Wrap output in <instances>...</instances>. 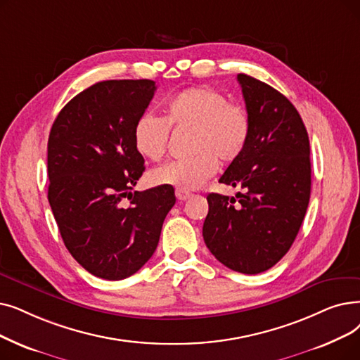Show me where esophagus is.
Wrapping results in <instances>:
<instances>
[{
    "label": "esophagus",
    "mask_w": 360,
    "mask_h": 360,
    "mask_svg": "<svg viewBox=\"0 0 360 360\" xmlns=\"http://www.w3.org/2000/svg\"><path fill=\"white\" fill-rule=\"evenodd\" d=\"M175 194H176V198L179 201H185V200H188L191 197V194L188 191H182V190H176Z\"/></svg>",
    "instance_id": "34e87169"
}]
</instances>
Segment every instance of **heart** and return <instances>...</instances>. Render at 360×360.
<instances>
[{"label": "heart", "instance_id": "obj_1", "mask_svg": "<svg viewBox=\"0 0 360 360\" xmlns=\"http://www.w3.org/2000/svg\"><path fill=\"white\" fill-rule=\"evenodd\" d=\"M175 129H193L188 159L172 160L150 172L154 185L175 186L182 191L197 190L224 163L236 162L247 147L250 117L241 104L229 103L224 92L212 86L184 89L165 104V117L144 113L134 124L135 150L150 160H160Z\"/></svg>", "mask_w": 360, "mask_h": 360}]
</instances>
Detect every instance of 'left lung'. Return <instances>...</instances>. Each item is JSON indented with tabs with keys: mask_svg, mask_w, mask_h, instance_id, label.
<instances>
[{
	"mask_svg": "<svg viewBox=\"0 0 360 360\" xmlns=\"http://www.w3.org/2000/svg\"><path fill=\"white\" fill-rule=\"evenodd\" d=\"M237 79L252 131L219 182L244 193L207 195L202 238L226 268L256 275L283 259L299 233L310 198V146L287 97L248 75Z\"/></svg>",
	"mask_w": 360,
	"mask_h": 360,
	"instance_id": "8db88e82",
	"label": "left lung"
}]
</instances>
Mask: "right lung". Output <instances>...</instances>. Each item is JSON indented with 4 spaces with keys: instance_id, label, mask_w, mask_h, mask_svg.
<instances>
[{
    "instance_id": "add662e5",
    "label": "right lung",
    "mask_w": 360,
    "mask_h": 360,
    "mask_svg": "<svg viewBox=\"0 0 360 360\" xmlns=\"http://www.w3.org/2000/svg\"><path fill=\"white\" fill-rule=\"evenodd\" d=\"M154 91L150 79L94 84L61 108L49 136V201L60 236L73 259L103 279L144 266L176 201L169 185L132 193L146 170L134 124Z\"/></svg>"
}]
</instances>
